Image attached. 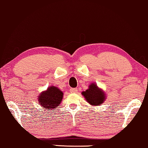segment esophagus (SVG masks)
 Instances as JSON below:
<instances>
[{
	"instance_id": "obj_1",
	"label": "esophagus",
	"mask_w": 148,
	"mask_h": 148,
	"mask_svg": "<svg viewBox=\"0 0 148 148\" xmlns=\"http://www.w3.org/2000/svg\"><path fill=\"white\" fill-rule=\"evenodd\" d=\"M70 92L72 93H76L78 92V89L77 88H71L70 89Z\"/></svg>"
}]
</instances>
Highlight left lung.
<instances>
[{"instance_id":"obj_1","label":"left lung","mask_w":148,"mask_h":148,"mask_svg":"<svg viewBox=\"0 0 148 148\" xmlns=\"http://www.w3.org/2000/svg\"><path fill=\"white\" fill-rule=\"evenodd\" d=\"M81 94L87 103L92 107L101 105L107 99L105 91L99 88L97 83H91L88 86V88L85 91H82Z\"/></svg>"}]
</instances>
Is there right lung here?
Segmentation results:
<instances>
[{
    "label": "right lung",
    "instance_id": "obj_1",
    "mask_svg": "<svg viewBox=\"0 0 148 148\" xmlns=\"http://www.w3.org/2000/svg\"><path fill=\"white\" fill-rule=\"evenodd\" d=\"M63 95V92L57 86H50L38 96V103L43 109L52 110L60 105Z\"/></svg>",
    "mask_w": 148,
    "mask_h": 148
}]
</instances>
